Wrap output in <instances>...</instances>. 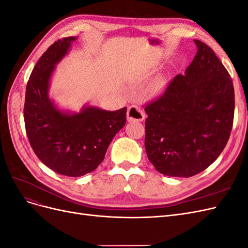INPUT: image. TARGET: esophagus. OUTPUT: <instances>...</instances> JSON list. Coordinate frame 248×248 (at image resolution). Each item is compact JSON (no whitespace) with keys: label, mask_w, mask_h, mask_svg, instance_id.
<instances>
[{"label":"esophagus","mask_w":248,"mask_h":248,"mask_svg":"<svg viewBox=\"0 0 248 248\" xmlns=\"http://www.w3.org/2000/svg\"><path fill=\"white\" fill-rule=\"evenodd\" d=\"M145 119V112L140 107L131 106L127 109V121L128 122H141Z\"/></svg>","instance_id":"esophagus-1"}]
</instances>
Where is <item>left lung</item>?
I'll use <instances>...</instances> for the list:
<instances>
[{
	"label": "left lung",
	"mask_w": 248,
	"mask_h": 248,
	"mask_svg": "<svg viewBox=\"0 0 248 248\" xmlns=\"http://www.w3.org/2000/svg\"><path fill=\"white\" fill-rule=\"evenodd\" d=\"M185 74H178L163 94L145 108V148L160 174L188 178L212 164L229 140L235 109L229 72L206 43Z\"/></svg>",
	"instance_id": "left-lung-1"
}]
</instances>
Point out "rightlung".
<instances>
[{
  "instance_id": "add662e5",
  "label": "right lung",
  "mask_w": 248,
  "mask_h": 248,
  "mask_svg": "<svg viewBox=\"0 0 248 248\" xmlns=\"http://www.w3.org/2000/svg\"><path fill=\"white\" fill-rule=\"evenodd\" d=\"M76 37L47 48L30 76L24 108L27 136L37 157L60 175L80 177L97 169L114 137L126 123V108L115 111L84 106L79 112L58 108L48 97L56 65Z\"/></svg>"
}]
</instances>
